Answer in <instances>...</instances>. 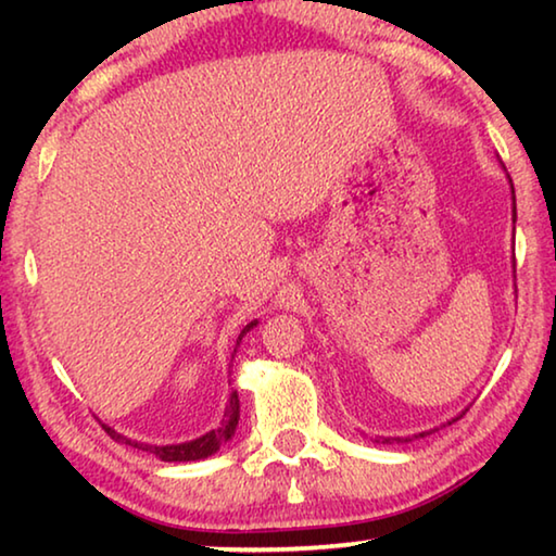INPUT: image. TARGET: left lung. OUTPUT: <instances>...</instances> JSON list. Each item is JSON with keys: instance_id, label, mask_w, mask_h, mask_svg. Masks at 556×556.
Wrapping results in <instances>:
<instances>
[{"instance_id": "1", "label": "left lung", "mask_w": 556, "mask_h": 556, "mask_svg": "<svg viewBox=\"0 0 556 556\" xmlns=\"http://www.w3.org/2000/svg\"><path fill=\"white\" fill-rule=\"evenodd\" d=\"M515 193V191H513ZM421 437H425V434H421ZM384 441H390V439H384Z\"/></svg>"}]
</instances>
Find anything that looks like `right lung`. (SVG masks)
<instances>
[{"mask_svg": "<svg viewBox=\"0 0 556 556\" xmlns=\"http://www.w3.org/2000/svg\"><path fill=\"white\" fill-rule=\"evenodd\" d=\"M252 326H255V324H250V326H244V328H242V333L238 336V345H240V341H242V336L248 333ZM238 419H240V400H238V394L232 392V394H230L228 407H225V414H223L220 427H218V429H213V431H208V434L201 437V439L188 441V444H174V446L137 444V441L119 437L115 429H110V427H105V425H102V429L108 431V437L122 441V444L135 446V448H142V451H149V454H154V456H159L162 460H199V458H205V456L215 454V451H218V448L225 444V441H228V439L235 434V427H238Z\"/></svg>", "mask_w": 556, "mask_h": 556, "instance_id": "right-lung-1", "label": "right lung"}]
</instances>
